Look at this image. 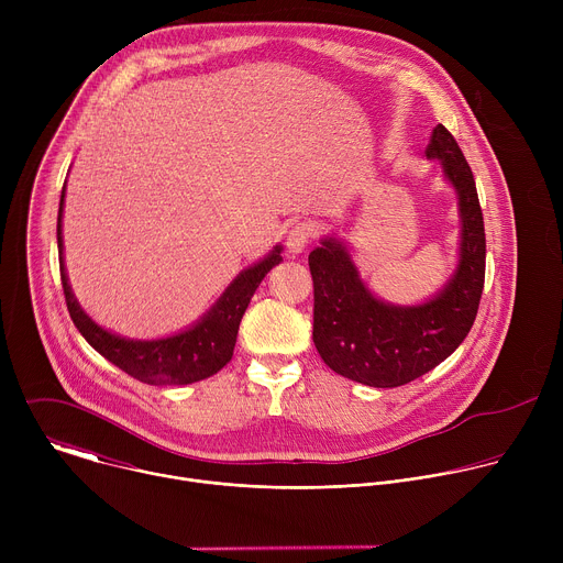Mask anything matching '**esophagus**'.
Wrapping results in <instances>:
<instances>
[{
  "instance_id": "34e87169",
  "label": "esophagus",
  "mask_w": 563,
  "mask_h": 563,
  "mask_svg": "<svg viewBox=\"0 0 563 563\" xmlns=\"http://www.w3.org/2000/svg\"><path fill=\"white\" fill-rule=\"evenodd\" d=\"M313 233H316V231H313V224H311V222H307V220L296 222V224L287 231V235H285V245H287L289 254H291V256L302 254V252L307 250V245L311 243Z\"/></svg>"
}]
</instances>
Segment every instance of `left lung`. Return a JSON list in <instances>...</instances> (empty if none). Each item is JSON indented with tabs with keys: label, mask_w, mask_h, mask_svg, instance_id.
<instances>
[{
	"label": "left lung",
	"mask_w": 563,
	"mask_h": 563,
	"mask_svg": "<svg viewBox=\"0 0 563 563\" xmlns=\"http://www.w3.org/2000/svg\"><path fill=\"white\" fill-rule=\"evenodd\" d=\"M426 155L441 159L461 213L459 265L432 300L412 307L378 300L336 238L309 254L313 345L336 374L369 387L406 385L445 361L467 336L484 291L486 229L472 169L443 124L432 131Z\"/></svg>",
	"instance_id": "obj_1"
}]
</instances>
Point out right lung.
<instances>
[{
    "label": "right lung",
    "mask_w": 563,
    "mask_h": 563,
    "mask_svg": "<svg viewBox=\"0 0 563 563\" xmlns=\"http://www.w3.org/2000/svg\"><path fill=\"white\" fill-rule=\"evenodd\" d=\"M64 191L59 198L57 211V250H59V276L64 287V298L75 328L87 339V343L100 352L107 361L118 365L129 376L148 383V385H189L220 372L233 356L235 336L240 320L258 289L261 280L272 267H276L283 256V247L276 245L267 258L254 267L240 272L238 278L224 289L218 302L189 330L157 339V341H131L118 334L107 332L85 313L75 300L62 258V211H64Z\"/></svg>",
    "instance_id": "add662e5"
}]
</instances>
